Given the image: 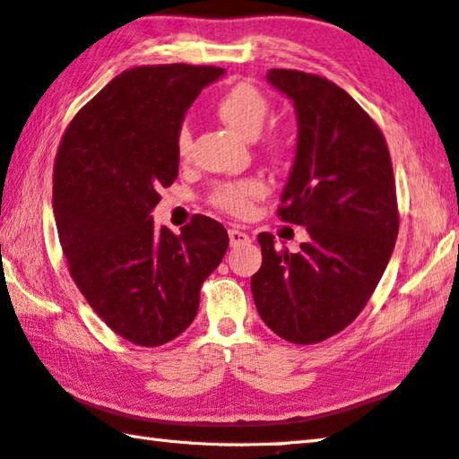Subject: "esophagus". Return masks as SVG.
Wrapping results in <instances>:
<instances>
[{
	"label": "esophagus",
	"instance_id": "esophagus-1",
	"mask_svg": "<svg viewBox=\"0 0 459 459\" xmlns=\"http://www.w3.org/2000/svg\"><path fill=\"white\" fill-rule=\"evenodd\" d=\"M230 244H231V247H238V246H246V244H250L252 239H250V236L246 234V231H242V230H238V228H231L230 231Z\"/></svg>",
	"mask_w": 459,
	"mask_h": 459
}]
</instances>
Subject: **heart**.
Listing matches in <instances>:
<instances>
[{"instance_id": "heart-1", "label": "heart", "mask_w": 459, "mask_h": 459, "mask_svg": "<svg viewBox=\"0 0 459 459\" xmlns=\"http://www.w3.org/2000/svg\"><path fill=\"white\" fill-rule=\"evenodd\" d=\"M215 112L225 125L234 128L236 133L250 136L254 139L255 134L262 131L264 123H266L270 112V100L266 99L260 88H255L250 82H238L228 88L220 100L215 104ZM193 147V136L189 126H181L175 139L177 157L181 160L189 159ZM270 147L278 149L280 139H270ZM266 191V185L262 179L255 177H247V179L238 181H223L217 183L212 195H209V204L213 207L221 209V212L230 215H246L252 209L254 199H258Z\"/></svg>"}]
</instances>
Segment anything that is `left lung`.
<instances>
[{"instance_id":"obj_1","label":"left lung","mask_w":459,"mask_h":459,"mask_svg":"<svg viewBox=\"0 0 459 459\" xmlns=\"http://www.w3.org/2000/svg\"><path fill=\"white\" fill-rule=\"evenodd\" d=\"M294 102L299 143L278 217L304 225L299 254L258 236L252 294L264 323L294 344L331 339L355 320L387 268L399 231L395 177L381 128L331 80L274 68Z\"/></svg>"}]
</instances>
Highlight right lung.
Masks as SVG:
<instances>
[{
  "mask_svg": "<svg viewBox=\"0 0 459 459\" xmlns=\"http://www.w3.org/2000/svg\"><path fill=\"white\" fill-rule=\"evenodd\" d=\"M223 68L136 66L112 78L72 118L54 163L52 207L70 276L108 328L160 347L187 328L199 290L230 238L193 215L179 236L151 212L179 173L175 139L201 88Z\"/></svg>",
  "mask_w": 459,
  "mask_h": 459,
  "instance_id": "obj_1",
  "label": "right lung"
}]
</instances>
